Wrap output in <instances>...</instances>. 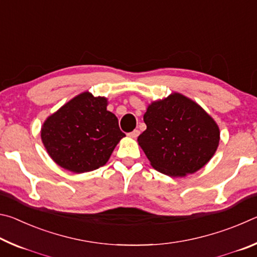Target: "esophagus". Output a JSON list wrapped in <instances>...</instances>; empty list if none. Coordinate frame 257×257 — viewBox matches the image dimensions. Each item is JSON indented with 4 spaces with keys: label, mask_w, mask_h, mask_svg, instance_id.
<instances>
[{
    "label": "esophagus",
    "mask_w": 257,
    "mask_h": 257,
    "mask_svg": "<svg viewBox=\"0 0 257 257\" xmlns=\"http://www.w3.org/2000/svg\"><path fill=\"white\" fill-rule=\"evenodd\" d=\"M128 136H129V137H132V138H137V137L139 136V130L135 129L134 132H132V133H129V134H128Z\"/></svg>",
    "instance_id": "esophagus-1"
}]
</instances>
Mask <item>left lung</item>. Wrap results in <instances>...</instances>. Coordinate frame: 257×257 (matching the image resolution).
I'll list each match as a JSON object with an SVG mask.
<instances>
[{
    "mask_svg": "<svg viewBox=\"0 0 257 257\" xmlns=\"http://www.w3.org/2000/svg\"><path fill=\"white\" fill-rule=\"evenodd\" d=\"M147 128L138 144L156 170L184 177L203 168L214 155L219 127L203 108L181 94L152 103L144 114Z\"/></svg>",
    "mask_w": 257,
    "mask_h": 257,
    "instance_id": "obj_1",
    "label": "left lung"
}]
</instances>
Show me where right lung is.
<instances>
[{"label":"right lung","mask_w":257,"mask_h":257,"mask_svg":"<svg viewBox=\"0 0 257 257\" xmlns=\"http://www.w3.org/2000/svg\"><path fill=\"white\" fill-rule=\"evenodd\" d=\"M106 105V98L86 92L47 118L41 132L42 141L60 167L81 173L96 170L107 162L125 135Z\"/></svg>","instance_id":"1"}]
</instances>
